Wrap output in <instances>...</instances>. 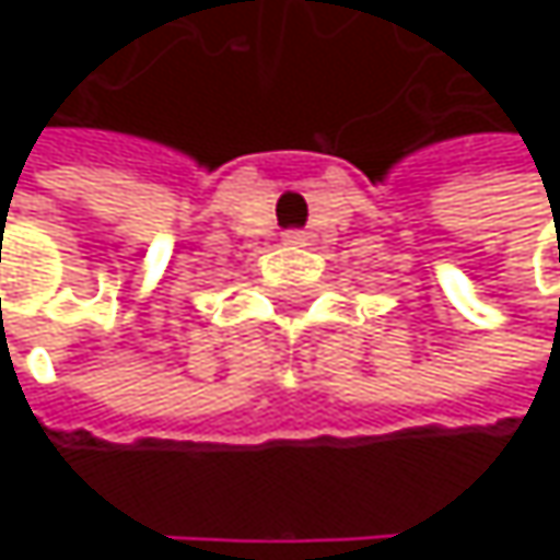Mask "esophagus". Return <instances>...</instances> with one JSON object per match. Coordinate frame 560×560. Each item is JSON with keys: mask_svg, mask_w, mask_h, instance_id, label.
I'll return each mask as SVG.
<instances>
[{"mask_svg": "<svg viewBox=\"0 0 560 560\" xmlns=\"http://www.w3.org/2000/svg\"><path fill=\"white\" fill-rule=\"evenodd\" d=\"M304 233H284V243H291V246H304Z\"/></svg>", "mask_w": 560, "mask_h": 560, "instance_id": "obj_1", "label": "esophagus"}]
</instances>
